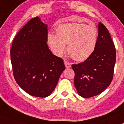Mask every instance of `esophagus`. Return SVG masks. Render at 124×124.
<instances>
[{"label": "esophagus", "mask_w": 124, "mask_h": 124, "mask_svg": "<svg viewBox=\"0 0 124 124\" xmlns=\"http://www.w3.org/2000/svg\"><path fill=\"white\" fill-rule=\"evenodd\" d=\"M64 63L65 65V67H66L67 69H69V68L71 67V63H70V62H67V61H65Z\"/></svg>", "instance_id": "34e87169"}]
</instances>
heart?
<instances>
[{
  "instance_id": "1",
  "label": "heart",
  "mask_w": 124,
  "mask_h": 124,
  "mask_svg": "<svg viewBox=\"0 0 124 124\" xmlns=\"http://www.w3.org/2000/svg\"><path fill=\"white\" fill-rule=\"evenodd\" d=\"M56 34H48L47 43L54 54L61 56L66 50L75 61H85L94 52L98 41V31L94 25L70 23L56 28Z\"/></svg>"
}]
</instances>
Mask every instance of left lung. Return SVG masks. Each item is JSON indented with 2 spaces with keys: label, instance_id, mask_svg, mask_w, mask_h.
I'll return each mask as SVG.
<instances>
[{
  "label": "left lung",
  "instance_id": "obj_1",
  "mask_svg": "<svg viewBox=\"0 0 124 124\" xmlns=\"http://www.w3.org/2000/svg\"><path fill=\"white\" fill-rule=\"evenodd\" d=\"M98 41L94 52L84 62L72 65L74 85L80 96L91 98L103 92L112 80L116 51L108 29L98 24Z\"/></svg>",
  "mask_w": 124,
  "mask_h": 124
}]
</instances>
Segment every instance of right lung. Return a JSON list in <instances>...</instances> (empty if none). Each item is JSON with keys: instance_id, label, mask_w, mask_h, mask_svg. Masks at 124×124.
Instances as JSON below:
<instances>
[{"instance_id": "add662e5", "label": "right lung", "mask_w": 124, "mask_h": 124, "mask_svg": "<svg viewBox=\"0 0 124 124\" xmlns=\"http://www.w3.org/2000/svg\"><path fill=\"white\" fill-rule=\"evenodd\" d=\"M47 24L31 19L15 36L10 49L15 81L30 95L45 98L52 93L65 70L62 58L49 49Z\"/></svg>"}]
</instances>
